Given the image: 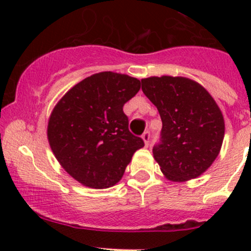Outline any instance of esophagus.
Masks as SVG:
<instances>
[{
    "mask_svg": "<svg viewBox=\"0 0 251 251\" xmlns=\"http://www.w3.org/2000/svg\"><path fill=\"white\" fill-rule=\"evenodd\" d=\"M142 138H143L144 141V144H146L147 147L149 146V140H151V131H146V132L142 135Z\"/></svg>",
    "mask_w": 251,
    "mask_h": 251,
    "instance_id": "1",
    "label": "esophagus"
}]
</instances>
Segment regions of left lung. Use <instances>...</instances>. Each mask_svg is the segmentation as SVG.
Here are the masks:
<instances>
[{
	"instance_id": "1",
	"label": "left lung",
	"mask_w": 251,
	"mask_h": 251,
	"mask_svg": "<svg viewBox=\"0 0 251 251\" xmlns=\"http://www.w3.org/2000/svg\"><path fill=\"white\" fill-rule=\"evenodd\" d=\"M142 91L163 121L154 159L170 181L196 178L217 158L225 137L224 115L210 93L181 76L142 78Z\"/></svg>"
}]
</instances>
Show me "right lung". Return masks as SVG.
<instances>
[{"label":"right lung","mask_w":251,"mask_h":251,"mask_svg":"<svg viewBox=\"0 0 251 251\" xmlns=\"http://www.w3.org/2000/svg\"><path fill=\"white\" fill-rule=\"evenodd\" d=\"M135 77L103 72L83 78L57 103L47 137L62 168L90 188L118 183L133 153L144 146L128 130L123 107L140 91Z\"/></svg>","instance_id":"right-lung-1"}]
</instances>
